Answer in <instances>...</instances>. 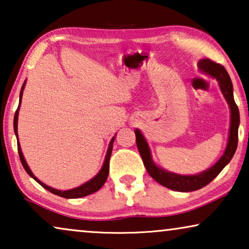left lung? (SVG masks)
Listing matches in <instances>:
<instances>
[{"label":"left lung","instance_id":"1","mask_svg":"<svg viewBox=\"0 0 249 249\" xmlns=\"http://www.w3.org/2000/svg\"><path fill=\"white\" fill-rule=\"evenodd\" d=\"M198 68L204 73L215 78L219 81V86L221 88L224 98H226L228 104L230 107L231 120H230V130H229V138H228V144L224 151V154L221 156L213 166L205 171L198 173V175L193 176H181L177 173L169 172L166 170L160 168L152 160L151 149L146 142V139L139 129H136V144H137L138 151L141 153V156L144 162V165L147 170L148 175L152 177L155 181H158L160 185L166 187V188L176 190V192H194V190L200 189L212 181L219 173L222 171L224 166L231 161L234 152L237 149L238 145V127H239L240 117L239 110L234 102L233 98V87L231 79L228 74L227 70L224 69L223 66L219 63L213 62L209 59L199 60Z\"/></svg>","mask_w":249,"mask_h":249}]
</instances>
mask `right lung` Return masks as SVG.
Wrapping results in <instances>:
<instances>
[{
    "mask_svg": "<svg viewBox=\"0 0 249 249\" xmlns=\"http://www.w3.org/2000/svg\"><path fill=\"white\" fill-rule=\"evenodd\" d=\"M25 85H26V81L23 83L22 87H21V90H20V96H19V107L17 108L16 111V114H15V120H13V128H15V134L17 136V141H18V153H19V158H20V161L22 163V166L25 168L26 172L28 173V175L32 177L33 179H35L37 182L39 183L40 186L43 187V188H45L51 192L54 195H57L60 197H64V198H80V197H84V196H87V195H90V194H93L95 192H97L98 189L102 188V186L104 185L105 181H107V176H108V170H110V158H111V154H112V147H113V142H114V138L113 137L111 139L110 144H108V147H107V155H105V160H104V163H103V166H102V169L98 171V173L96 176L94 177V178H91L89 181L83 183V185L77 187V188H73V189H69V190H57V189H54L52 187L45 185V183L40 181L36 178L35 176H34V173L32 172V170L29 169L28 164H27L25 158H23V154L21 152V147H20V144H19V139H18V114H19V107H20V104H21V98H22V93H23V88H25Z\"/></svg>",
    "mask_w": 249,
    "mask_h": 249,
    "instance_id": "obj_1",
    "label": "right lung"
}]
</instances>
